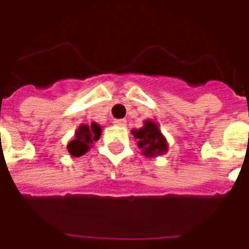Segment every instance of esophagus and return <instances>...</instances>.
Returning a JSON list of instances; mask_svg holds the SVG:
<instances>
[{"mask_svg": "<svg viewBox=\"0 0 249 249\" xmlns=\"http://www.w3.org/2000/svg\"><path fill=\"white\" fill-rule=\"evenodd\" d=\"M114 124H117V126H121V127H124L127 124L126 119H115Z\"/></svg>", "mask_w": 249, "mask_h": 249, "instance_id": "obj_1", "label": "esophagus"}]
</instances>
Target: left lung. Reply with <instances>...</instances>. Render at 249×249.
<instances>
[{
    "label": "left lung",
    "instance_id": "1",
    "mask_svg": "<svg viewBox=\"0 0 249 249\" xmlns=\"http://www.w3.org/2000/svg\"><path fill=\"white\" fill-rule=\"evenodd\" d=\"M134 138L138 140V146L146 157H156L166 153L169 149L167 142L159 124L153 121H145L144 126L139 130H132Z\"/></svg>",
    "mask_w": 249,
    "mask_h": 249
}]
</instances>
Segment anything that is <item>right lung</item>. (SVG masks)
Listing matches in <instances>:
<instances>
[{"instance_id": "right-lung-1", "label": "right lung", "mask_w": 249, "mask_h": 249, "mask_svg": "<svg viewBox=\"0 0 249 249\" xmlns=\"http://www.w3.org/2000/svg\"><path fill=\"white\" fill-rule=\"evenodd\" d=\"M101 126L97 123L82 124L75 132L74 139L67 144V149L72 157H80L89 151L94 142H97L101 136Z\"/></svg>"}]
</instances>
